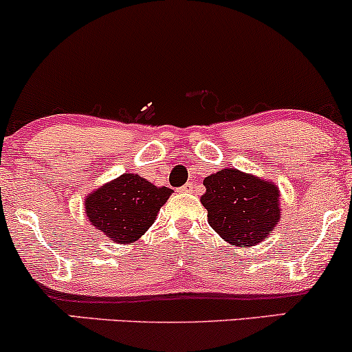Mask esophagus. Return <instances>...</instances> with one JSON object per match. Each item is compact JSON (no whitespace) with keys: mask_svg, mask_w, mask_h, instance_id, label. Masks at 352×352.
<instances>
[{"mask_svg":"<svg viewBox=\"0 0 352 352\" xmlns=\"http://www.w3.org/2000/svg\"><path fill=\"white\" fill-rule=\"evenodd\" d=\"M192 189H195V183H186L184 186H181L183 192H192Z\"/></svg>","mask_w":352,"mask_h":352,"instance_id":"esophagus-1","label":"esophagus"}]
</instances>
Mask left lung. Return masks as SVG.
I'll return each instance as SVG.
<instances>
[{"label":"left lung","instance_id":"8db88e82","mask_svg":"<svg viewBox=\"0 0 352 352\" xmlns=\"http://www.w3.org/2000/svg\"><path fill=\"white\" fill-rule=\"evenodd\" d=\"M204 186L209 224L232 246H254L278 224L279 191L272 183L229 168L208 176Z\"/></svg>","mask_w":352,"mask_h":352}]
</instances>
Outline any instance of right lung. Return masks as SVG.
<instances>
[{
  "mask_svg": "<svg viewBox=\"0 0 352 352\" xmlns=\"http://www.w3.org/2000/svg\"><path fill=\"white\" fill-rule=\"evenodd\" d=\"M171 192L173 189L124 173L86 197V216L108 238L131 243L151 226Z\"/></svg>",
  "mask_w": 352,
  "mask_h": 352,
  "instance_id": "1",
  "label": "right lung"
}]
</instances>
